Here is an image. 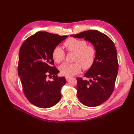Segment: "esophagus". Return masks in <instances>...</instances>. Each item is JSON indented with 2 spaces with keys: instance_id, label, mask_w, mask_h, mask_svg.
I'll list each match as a JSON object with an SVG mask.
<instances>
[{
  "instance_id": "1",
  "label": "esophagus",
  "mask_w": 134,
  "mask_h": 134,
  "mask_svg": "<svg viewBox=\"0 0 134 134\" xmlns=\"http://www.w3.org/2000/svg\"><path fill=\"white\" fill-rule=\"evenodd\" d=\"M65 78H66V81H68V80H69V79L70 78L69 77H67V76H66V77H65Z\"/></svg>"
}]
</instances>
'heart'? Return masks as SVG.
Wrapping results in <instances>:
<instances>
[{
	"mask_svg": "<svg viewBox=\"0 0 134 134\" xmlns=\"http://www.w3.org/2000/svg\"><path fill=\"white\" fill-rule=\"evenodd\" d=\"M64 44L68 52H74V63H64L60 67L61 74L71 77L79 73L82 67L84 70L91 68L95 62L96 51L92 46L87 44L83 39L70 38L64 42ZM53 60L57 63L63 61L65 57L64 51L59 46H56L52 51Z\"/></svg>",
	"mask_w": 134,
	"mask_h": 134,
	"instance_id": "b5f03b06",
	"label": "heart"
}]
</instances>
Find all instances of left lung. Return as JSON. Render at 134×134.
Here are the masks:
<instances>
[{"instance_id": "left-lung-1", "label": "left lung", "mask_w": 134, "mask_h": 134, "mask_svg": "<svg viewBox=\"0 0 134 134\" xmlns=\"http://www.w3.org/2000/svg\"><path fill=\"white\" fill-rule=\"evenodd\" d=\"M71 37L91 42L96 51L95 62L84 77L77 78V95L86 106L95 107L103 104L113 93L118 69L117 53L109 37L96 30H90Z\"/></svg>"}]
</instances>
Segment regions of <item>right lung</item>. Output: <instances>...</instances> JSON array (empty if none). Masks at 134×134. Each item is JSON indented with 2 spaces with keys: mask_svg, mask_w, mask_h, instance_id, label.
Masks as SVG:
<instances>
[{
  "mask_svg": "<svg viewBox=\"0 0 134 134\" xmlns=\"http://www.w3.org/2000/svg\"><path fill=\"white\" fill-rule=\"evenodd\" d=\"M66 38L39 31L27 38L20 47L18 74L25 96L38 107L51 108L61 99V89L66 81L64 77H57L59 71L54 66L52 51ZM48 76H53V81H47Z\"/></svg>",
  "mask_w": 134,
  "mask_h": 134,
  "instance_id": "add662e5",
  "label": "right lung"
}]
</instances>
